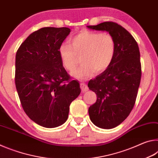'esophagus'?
Returning a JSON list of instances; mask_svg holds the SVG:
<instances>
[{
  "mask_svg": "<svg viewBox=\"0 0 158 158\" xmlns=\"http://www.w3.org/2000/svg\"><path fill=\"white\" fill-rule=\"evenodd\" d=\"M80 87H81L82 93L86 92L87 90H89V87H88L87 85L84 84V83H81V84H80Z\"/></svg>",
  "mask_w": 158,
  "mask_h": 158,
  "instance_id": "34e87169",
  "label": "esophagus"
}]
</instances>
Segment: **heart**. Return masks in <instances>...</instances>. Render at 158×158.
<instances>
[{
    "mask_svg": "<svg viewBox=\"0 0 158 158\" xmlns=\"http://www.w3.org/2000/svg\"><path fill=\"white\" fill-rule=\"evenodd\" d=\"M69 44L63 43L58 53L61 62L67 70L73 72L78 65L81 56L80 68L73 76L77 79L85 80L100 74L107 69L114 60L116 42L113 36L107 33L83 31L69 39Z\"/></svg>",
    "mask_w": 158,
    "mask_h": 158,
    "instance_id": "b5f03b06",
    "label": "heart"
}]
</instances>
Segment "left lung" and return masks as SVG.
Listing matches in <instances>:
<instances>
[{
    "label": "left lung",
    "instance_id": "8db88e82",
    "mask_svg": "<svg viewBox=\"0 0 158 158\" xmlns=\"http://www.w3.org/2000/svg\"><path fill=\"white\" fill-rule=\"evenodd\" d=\"M87 28L107 32L116 42L110 66L88 84L97 95L95 103L89 109L90 121L98 127L111 129L125 121L135 105L141 76L139 49L132 35L116 23Z\"/></svg>",
    "mask_w": 158,
    "mask_h": 158
}]
</instances>
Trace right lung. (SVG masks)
<instances>
[{"label": "right lung", "instance_id": "right-lung-1", "mask_svg": "<svg viewBox=\"0 0 158 158\" xmlns=\"http://www.w3.org/2000/svg\"><path fill=\"white\" fill-rule=\"evenodd\" d=\"M68 28L44 27L31 33L16 54L15 85L21 105L40 126H60L69 105L81 93L79 82L69 80L58 49L70 33Z\"/></svg>", "mask_w": 158, "mask_h": 158}]
</instances>
